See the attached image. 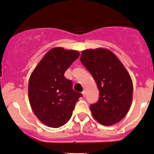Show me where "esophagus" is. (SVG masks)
Here are the masks:
<instances>
[{"label": "esophagus", "instance_id": "34e87169", "mask_svg": "<svg viewBox=\"0 0 154 154\" xmlns=\"http://www.w3.org/2000/svg\"><path fill=\"white\" fill-rule=\"evenodd\" d=\"M82 95H83V97H85V96H86V94H87V92H86V91H85V90H84V91H83L82 92Z\"/></svg>", "mask_w": 154, "mask_h": 154}]
</instances>
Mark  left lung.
<instances>
[{
  "label": "left lung",
  "instance_id": "obj_1",
  "mask_svg": "<svg viewBox=\"0 0 154 154\" xmlns=\"http://www.w3.org/2000/svg\"><path fill=\"white\" fill-rule=\"evenodd\" d=\"M80 60L100 90L98 102L90 105L93 117L104 126L119 122L132 102L133 83L129 72L115 54L104 48L84 50Z\"/></svg>",
  "mask_w": 154,
  "mask_h": 154
}]
</instances>
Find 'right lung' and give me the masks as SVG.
I'll list each match as a JSON object with an SVG mask.
<instances>
[{"label":"right lung","instance_id":"1","mask_svg":"<svg viewBox=\"0 0 154 154\" xmlns=\"http://www.w3.org/2000/svg\"><path fill=\"white\" fill-rule=\"evenodd\" d=\"M79 53L63 48L47 52L31 74L28 97L31 108L46 126L58 128L70 119L81 93L72 89V82L64 76Z\"/></svg>","mask_w":154,"mask_h":154}]
</instances>
